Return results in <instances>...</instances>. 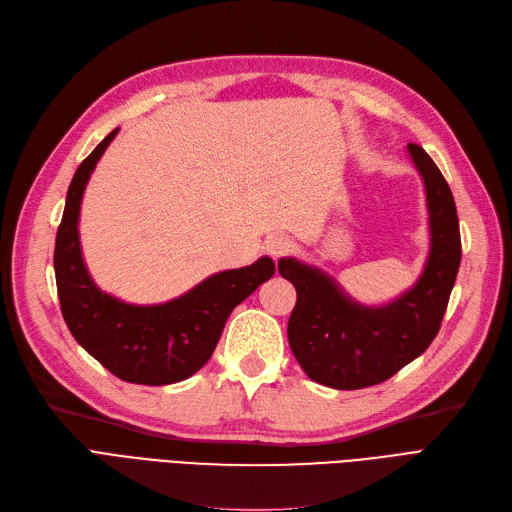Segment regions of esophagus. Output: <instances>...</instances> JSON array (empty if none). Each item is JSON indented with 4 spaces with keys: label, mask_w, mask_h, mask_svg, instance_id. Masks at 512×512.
<instances>
[{
    "label": "esophagus",
    "mask_w": 512,
    "mask_h": 512,
    "mask_svg": "<svg viewBox=\"0 0 512 512\" xmlns=\"http://www.w3.org/2000/svg\"><path fill=\"white\" fill-rule=\"evenodd\" d=\"M292 248H294L292 239L285 237V235H273V237H269L267 241H264V250H267L275 260L285 256V254H290Z\"/></svg>",
    "instance_id": "esophagus-1"
}]
</instances>
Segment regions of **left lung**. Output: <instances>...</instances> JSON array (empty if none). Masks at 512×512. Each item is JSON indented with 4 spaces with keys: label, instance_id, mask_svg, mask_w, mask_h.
Returning <instances> with one entry per match:
<instances>
[{
    "label": "left lung",
    "instance_id": "8db88e82",
    "mask_svg": "<svg viewBox=\"0 0 512 512\" xmlns=\"http://www.w3.org/2000/svg\"><path fill=\"white\" fill-rule=\"evenodd\" d=\"M407 151L424 180L431 227V252L414 288L388 304L365 306L311 264L296 258L277 264L298 294L290 349L306 376L338 391L380 384L420 357L439 332L456 283L462 243L454 195L422 147L412 142Z\"/></svg>",
    "mask_w": 512,
    "mask_h": 512
}]
</instances>
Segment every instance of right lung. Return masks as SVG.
<instances>
[{"label":"right lung","mask_w":512,"mask_h":512,"mask_svg":"<svg viewBox=\"0 0 512 512\" xmlns=\"http://www.w3.org/2000/svg\"><path fill=\"white\" fill-rule=\"evenodd\" d=\"M117 132L81 161L67 191L54 248L60 311L73 338L113 376L147 386L172 384L208 363L231 311L273 277L275 262L262 256L250 267L220 271L163 304L138 306L102 292L81 256L77 224L90 174Z\"/></svg>","instance_id":"1"}]
</instances>
